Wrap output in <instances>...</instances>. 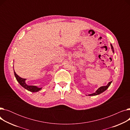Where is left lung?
I'll use <instances>...</instances> for the list:
<instances>
[{"mask_svg":"<svg viewBox=\"0 0 130 130\" xmlns=\"http://www.w3.org/2000/svg\"><path fill=\"white\" fill-rule=\"evenodd\" d=\"M111 48L112 50V51L114 53V48H113V47L112 46V45L111 44ZM112 83V81L110 82H109L107 85L106 86H101L100 87V88H99L96 91V92H95V93H93V94H89L88 95V96H95V95H99L100 94L103 93V92H104L105 91H106L108 87L110 86V85H111Z\"/></svg>","mask_w":130,"mask_h":130,"instance_id":"obj_1","label":"left lung"}]
</instances>
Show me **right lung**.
I'll return each mask as SVG.
<instances>
[{
    "label": "right lung",
    "instance_id": "add662e5",
    "mask_svg": "<svg viewBox=\"0 0 130 130\" xmlns=\"http://www.w3.org/2000/svg\"><path fill=\"white\" fill-rule=\"evenodd\" d=\"M13 71H14V74H15V76L18 81V82L19 83V84L21 85L22 87H23L24 88H25L26 90H28L29 91H30L31 92H37L40 91L42 88H39L38 87L36 86H33V85H27L25 81L26 79L25 78H23L22 77H19L18 75L16 73V72L14 71V69H13Z\"/></svg>",
    "mask_w": 130,
    "mask_h": 130
}]
</instances>
